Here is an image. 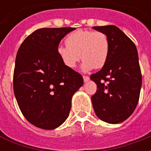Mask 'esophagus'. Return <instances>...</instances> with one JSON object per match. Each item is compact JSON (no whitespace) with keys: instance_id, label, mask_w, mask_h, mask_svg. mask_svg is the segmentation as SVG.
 <instances>
[{"instance_id":"34e87169","label":"esophagus","mask_w":151,"mask_h":151,"mask_svg":"<svg viewBox=\"0 0 151 151\" xmlns=\"http://www.w3.org/2000/svg\"><path fill=\"white\" fill-rule=\"evenodd\" d=\"M83 81H84V82H88V80H89V77L88 76H83Z\"/></svg>"}]
</instances>
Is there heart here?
I'll use <instances>...</instances> for the list:
<instances>
[{"mask_svg":"<svg viewBox=\"0 0 151 151\" xmlns=\"http://www.w3.org/2000/svg\"><path fill=\"white\" fill-rule=\"evenodd\" d=\"M65 42L67 46L58 47V54L68 68H76L81 58L84 72L103 68L107 62L110 46L104 32L77 29L68 35Z\"/></svg>","mask_w":151,"mask_h":151,"instance_id":"heart-1","label":"heart"}]
</instances>
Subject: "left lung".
<instances>
[{
    "label": "left lung",
    "mask_w": 151,
    "mask_h": 151,
    "mask_svg": "<svg viewBox=\"0 0 151 151\" xmlns=\"http://www.w3.org/2000/svg\"><path fill=\"white\" fill-rule=\"evenodd\" d=\"M92 28L104 32L110 46L106 63L90 76L97 86L92 96V106L101 121L118 124L131 115L139 100L142 74L137 48L116 26Z\"/></svg>",
    "instance_id": "left-lung-1"
}]
</instances>
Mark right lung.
<instances>
[{
    "label": "right lung",
    "instance_id": "right-lung-1",
    "mask_svg": "<svg viewBox=\"0 0 151 151\" xmlns=\"http://www.w3.org/2000/svg\"><path fill=\"white\" fill-rule=\"evenodd\" d=\"M71 27L42 28L23 41L17 50L14 91L26 119L36 127L54 129L66 121L71 98L83 85V77L68 68L58 47Z\"/></svg>",
    "mask_w": 151,
    "mask_h": 151
}]
</instances>
